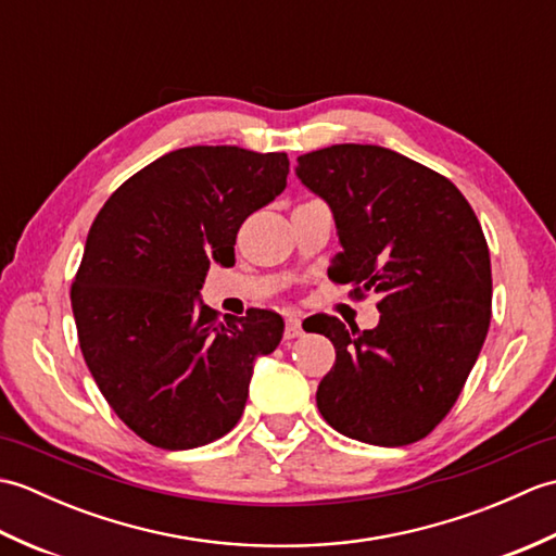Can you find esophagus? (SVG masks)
Here are the masks:
<instances>
[{"label":"esophagus","mask_w":556,"mask_h":556,"mask_svg":"<svg viewBox=\"0 0 556 556\" xmlns=\"http://www.w3.org/2000/svg\"><path fill=\"white\" fill-rule=\"evenodd\" d=\"M303 334V325L299 317H287V329H285V337L287 339H296Z\"/></svg>","instance_id":"obj_1"}]
</instances>
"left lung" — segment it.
Instances as JSON below:
<instances>
[{"label": "left lung", "instance_id": "1", "mask_svg": "<svg viewBox=\"0 0 556 556\" xmlns=\"http://www.w3.org/2000/svg\"><path fill=\"white\" fill-rule=\"evenodd\" d=\"M296 174L337 222L329 279L356 299L380 296L375 329L315 315L308 329L337 349L317 408L351 440L418 442L456 404L490 329V251L476 212L446 176L380 146L308 152Z\"/></svg>", "mask_w": 556, "mask_h": 556}]
</instances>
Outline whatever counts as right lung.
<instances>
[{
	"label": "right lung",
	"mask_w": 556,
	"mask_h": 556,
	"mask_svg": "<svg viewBox=\"0 0 556 556\" xmlns=\"http://www.w3.org/2000/svg\"><path fill=\"white\" fill-rule=\"evenodd\" d=\"M287 152L172 150L110 195L71 285L78 344L112 410L140 440L193 448L243 416L257 356L285 320L253 308L224 323L200 301L210 263L233 265L236 233L287 188Z\"/></svg>",
	"instance_id": "right-lung-1"
}]
</instances>
